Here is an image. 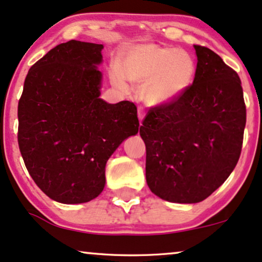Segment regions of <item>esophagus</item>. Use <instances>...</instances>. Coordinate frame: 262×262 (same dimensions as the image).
I'll list each match as a JSON object with an SVG mask.
<instances>
[{"label":"esophagus","instance_id":"esophagus-1","mask_svg":"<svg viewBox=\"0 0 262 262\" xmlns=\"http://www.w3.org/2000/svg\"><path fill=\"white\" fill-rule=\"evenodd\" d=\"M137 116H138V120L142 124V121H143L144 119V111L142 108H138V113H137Z\"/></svg>","mask_w":262,"mask_h":262}]
</instances>
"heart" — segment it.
<instances>
[{
  "mask_svg": "<svg viewBox=\"0 0 262 262\" xmlns=\"http://www.w3.org/2000/svg\"><path fill=\"white\" fill-rule=\"evenodd\" d=\"M119 70L111 74L116 87L127 89V79L141 85L140 96L146 104L160 106L185 95L194 80L196 66L192 56L180 48L142 43L122 53Z\"/></svg>",
  "mask_w": 262,
  "mask_h": 262,
  "instance_id": "1",
  "label": "heart"
}]
</instances>
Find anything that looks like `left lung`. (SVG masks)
I'll return each mask as SVG.
<instances>
[{
	"mask_svg": "<svg viewBox=\"0 0 262 262\" xmlns=\"http://www.w3.org/2000/svg\"><path fill=\"white\" fill-rule=\"evenodd\" d=\"M196 72L175 102L151 108L140 128L146 180L154 194L192 204L208 198L239 159L247 109L238 74L219 54L194 45Z\"/></svg>",
	"mask_w": 262,
	"mask_h": 262,
	"instance_id": "obj_1",
	"label": "left lung"
}]
</instances>
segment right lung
<instances>
[{"instance_id":"right-lung-1","label":"right lung","mask_w":262,"mask_h":262,"mask_svg":"<svg viewBox=\"0 0 262 262\" xmlns=\"http://www.w3.org/2000/svg\"><path fill=\"white\" fill-rule=\"evenodd\" d=\"M103 45L72 40L29 70L18 103V143L38 188L63 204L95 199L105 185V164L138 132L132 102L102 98Z\"/></svg>"}]
</instances>
